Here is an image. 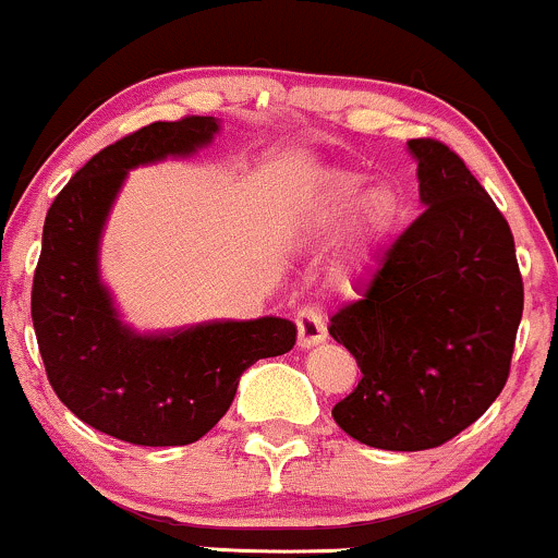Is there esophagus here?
Listing matches in <instances>:
<instances>
[{"mask_svg":"<svg viewBox=\"0 0 558 558\" xmlns=\"http://www.w3.org/2000/svg\"><path fill=\"white\" fill-rule=\"evenodd\" d=\"M296 333L299 347L310 349L326 341V320L317 307H302L296 312Z\"/></svg>","mask_w":558,"mask_h":558,"instance_id":"34e87169","label":"esophagus"}]
</instances>
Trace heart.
<instances>
[{
	"label": "heart",
	"instance_id": "b5f03b06",
	"mask_svg": "<svg viewBox=\"0 0 558 558\" xmlns=\"http://www.w3.org/2000/svg\"><path fill=\"white\" fill-rule=\"evenodd\" d=\"M352 214L354 248H371L395 230L402 204L389 185L365 190V177L352 171H336L326 180L315 204V219L323 228H336Z\"/></svg>",
	"mask_w": 558,
	"mask_h": 558
}]
</instances>
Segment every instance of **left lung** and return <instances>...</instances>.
Instances as JSON below:
<instances>
[{"label": "left lung", "mask_w": 558, "mask_h": 558, "mask_svg": "<svg viewBox=\"0 0 558 558\" xmlns=\"http://www.w3.org/2000/svg\"><path fill=\"white\" fill-rule=\"evenodd\" d=\"M426 209L384 251L328 333L357 360L333 421L381 450H428L469 428L511 371L524 283L506 217L463 158L410 140Z\"/></svg>", "instance_id": "obj_1"}]
</instances>
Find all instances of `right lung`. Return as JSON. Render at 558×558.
I'll list each match as a JSON object with an SVG mask.
<instances>
[{"instance_id": "add662e5", "label": "right lung", "mask_w": 558, "mask_h": 558, "mask_svg": "<svg viewBox=\"0 0 558 558\" xmlns=\"http://www.w3.org/2000/svg\"><path fill=\"white\" fill-rule=\"evenodd\" d=\"M217 130L211 116H185L126 134L95 153L47 211L31 289L47 378L76 418L121 442H195L228 413L243 371L296 344L283 317L137 336L121 326L97 275V243L126 169L187 156Z\"/></svg>"}]
</instances>
